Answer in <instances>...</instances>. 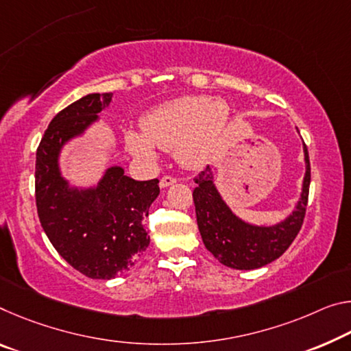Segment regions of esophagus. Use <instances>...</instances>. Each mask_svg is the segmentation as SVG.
Returning a JSON list of instances; mask_svg holds the SVG:
<instances>
[{
  "mask_svg": "<svg viewBox=\"0 0 351 351\" xmlns=\"http://www.w3.org/2000/svg\"><path fill=\"white\" fill-rule=\"evenodd\" d=\"M178 180L175 176H171V175H165V176H162L160 178V182H159V186L162 187V189H165V187H169V186H171V184H175Z\"/></svg>",
  "mask_w": 351,
  "mask_h": 351,
  "instance_id": "1",
  "label": "esophagus"
}]
</instances>
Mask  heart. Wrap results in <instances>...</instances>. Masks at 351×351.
Wrapping results in <instances>:
<instances>
[{
	"mask_svg": "<svg viewBox=\"0 0 351 351\" xmlns=\"http://www.w3.org/2000/svg\"><path fill=\"white\" fill-rule=\"evenodd\" d=\"M230 108L221 99L206 95L181 97L158 106L141 121L142 134L125 132L126 148L132 154L152 158L154 147L175 149L176 158L187 169L208 164L225 131Z\"/></svg>",
	"mask_w": 351,
	"mask_h": 351,
	"instance_id": "1",
	"label": "heart"
}]
</instances>
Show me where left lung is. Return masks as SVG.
<instances>
[{
    "label": "left lung",
    "instance_id": "8db88e82",
    "mask_svg": "<svg viewBox=\"0 0 351 351\" xmlns=\"http://www.w3.org/2000/svg\"><path fill=\"white\" fill-rule=\"evenodd\" d=\"M306 175L302 198L293 214L275 226H253L239 220L220 198L213 182V171L206 165L193 181L197 223L204 247L221 264L237 270H252L264 267L291 247L302 230L309 197L311 165L308 148L304 145Z\"/></svg>",
    "mask_w": 351,
    "mask_h": 351
}]
</instances>
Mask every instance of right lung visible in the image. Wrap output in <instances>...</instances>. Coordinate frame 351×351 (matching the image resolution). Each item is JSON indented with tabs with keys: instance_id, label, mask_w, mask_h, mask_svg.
<instances>
[{
	"instance_id": "obj_1",
	"label": "right lung",
	"mask_w": 351,
	"mask_h": 351,
	"mask_svg": "<svg viewBox=\"0 0 351 351\" xmlns=\"http://www.w3.org/2000/svg\"><path fill=\"white\" fill-rule=\"evenodd\" d=\"M112 93H90L66 106L48 125L36 153V204L49 242L73 269L93 280L125 274L145 252L142 225L159 195V180L136 181L110 167L98 187L70 189L59 173L58 156L110 103Z\"/></svg>"
}]
</instances>
